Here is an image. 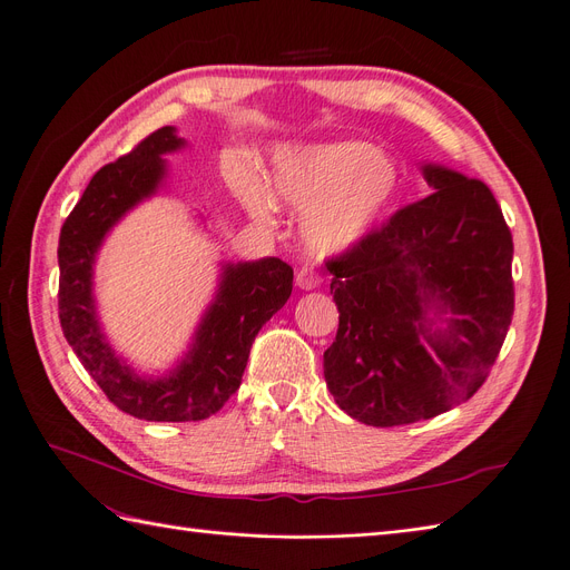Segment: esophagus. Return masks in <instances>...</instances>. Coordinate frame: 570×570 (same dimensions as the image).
<instances>
[{
	"mask_svg": "<svg viewBox=\"0 0 570 570\" xmlns=\"http://www.w3.org/2000/svg\"><path fill=\"white\" fill-rule=\"evenodd\" d=\"M296 284H298L303 291H312V288H317V286L322 284V274L317 272V267L303 265V267L298 269V274H296Z\"/></svg>",
	"mask_w": 570,
	"mask_h": 570,
	"instance_id": "obj_1",
	"label": "esophagus"
}]
</instances>
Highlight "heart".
I'll return each mask as SVG.
<instances>
[{"label":"heart","mask_w":570,"mask_h":570,"mask_svg":"<svg viewBox=\"0 0 570 570\" xmlns=\"http://www.w3.org/2000/svg\"><path fill=\"white\" fill-rule=\"evenodd\" d=\"M274 189L305 216V239L322 256L362 244L402 193V164L364 140H341L286 150L274 157ZM239 195L256 218L277 210L256 171H244Z\"/></svg>","instance_id":"b5f03b06"}]
</instances>
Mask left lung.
I'll return each instance as SVG.
<instances>
[{
	"label": "left lung",
	"instance_id": "8db88e82",
	"mask_svg": "<svg viewBox=\"0 0 570 570\" xmlns=\"http://www.w3.org/2000/svg\"><path fill=\"white\" fill-rule=\"evenodd\" d=\"M423 174L432 195L326 263L341 317L324 377L335 404L373 428L468 402L514 314L512 232L489 185L434 164Z\"/></svg>",
	"mask_w": 570,
	"mask_h": 570
}]
</instances>
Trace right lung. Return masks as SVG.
I'll return each instance as SVG.
<instances>
[{"label":"right lung","instance_id":"right-lung-1","mask_svg":"<svg viewBox=\"0 0 570 570\" xmlns=\"http://www.w3.org/2000/svg\"><path fill=\"white\" fill-rule=\"evenodd\" d=\"M185 140L174 126L142 138L129 155L105 164L60 227L58 317L81 366L110 402L134 417L189 423L218 413L242 385L258 331L282 309L293 288V269L279 258L225 265L216 301L206 309L185 360L164 377H142L121 362L100 333L91 277L94 261L110 227L166 174L161 155Z\"/></svg>","mask_w":570,"mask_h":570}]
</instances>
